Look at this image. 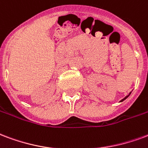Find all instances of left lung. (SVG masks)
Wrapping results in <instances>:
<instances>
[{
  "instance_id": "8db88e82",
  "label": "left lung",
  "mask_w": 148,
  "mask_h": 148,
  "mask_svg": "<svg viewBox=\"0 0 148 148\" xmlns=\"http://www.w3.org/2000/svg\"><path fill=\"white\" fill-rule=\"evenodd\" d=\"M130 93H131V92H130ZM130 94H129V95H128V96H125V97L124 99H121V101H123V100H125V99H126V98H128V96H130Z\"/></svg>"
}]
</instances>
